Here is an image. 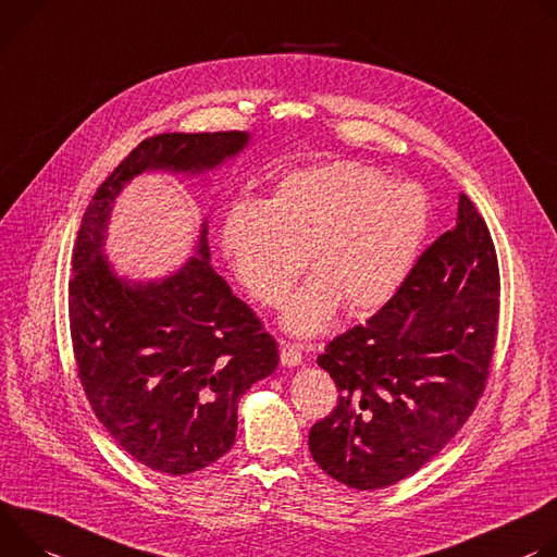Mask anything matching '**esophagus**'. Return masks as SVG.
Listing matches in <instances>:
<instances>
[{"mask_svg":"<svg viewBox=\"0 0 557 557\" xmlns=\"http://www.w3.org/2000/svg\"><path fill=\"white\" fill-rule=\"evenodd\" d=\"M281 362L285 367H296L302 362V351L296 343H281Z\"/></svg>","mask_w":557,"mask_h":557,"instance_id":"esophagus-1","label":"esophagus"}]
</instances>
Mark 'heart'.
<instances>
[{
    "instance_id": "heart-1",
    "label": "heart",
    "mask_w": 557,
    "mask_h": 557,
    "mask_svg": "<svg viewBox=\"0 0 557 557\" xmlns=\"http://www.w3.org/2000/svg\"><path fill=\"white\" fill-rule=\"evenodd\" d=\"M431 210L413 183L356 161L285 174L261 203L236 199L221 223V247L259 300L278 305L310 263L317 272L285 307L294 334H314L336 307L347 314L385 305L409 276Z\"/></svg>"
}]
</instances>
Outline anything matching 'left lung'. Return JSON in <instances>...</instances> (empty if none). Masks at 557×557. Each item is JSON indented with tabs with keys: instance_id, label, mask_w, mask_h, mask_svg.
I'll return each mask as SVG.
<instances>
[{
	"instance_id": "1",
	"label": "left lung",
	"mask_w": 557,
	"mask_h": 557,
	"mask_svg": "<svg viewBox=\"0 0 557 557\" xmlns=\"http://www.w3.org/2000/svg\"><path fill=\"white\" fill-rule=\"evenodd\" d=\"M498 317L496 247L460 195L456 225L426 247L400 289L319 356L341 396L310 429L317 465L369 491L441 454L484 392Z\"/></svg>"
}]
</instances>
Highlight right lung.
I'll return each instance as SVG.
<instances>
[{"label": "right lung", "mask_w": 557, "mask_h": 557, "mask_svg": "<svg viewBox=\"0 0 557 557\" xmlns=\"http://www.w3.org/2000/svg\"><path fill=\"white\" fill-rule=\"evenodd\" d=\"M250 135L163 133L141 141L99 185L75 240L71 338L86 398L114 443L168 475L199 471L236 438V403L278 364L276 341L210 265L208 221L197 257L168 278H119L103 257L114 199L137 174H201Z\"/></svg>", "instance_id": "obj_1"}]
</instances>
